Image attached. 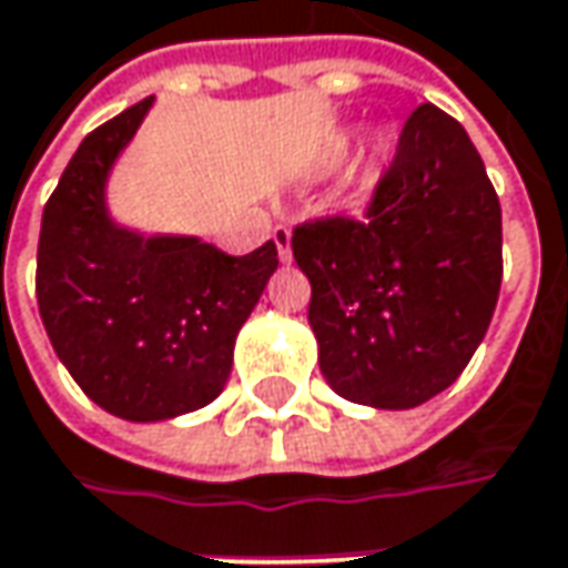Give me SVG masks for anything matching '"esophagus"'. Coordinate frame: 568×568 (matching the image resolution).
Instances as JSON below:
<instances>
[{"label":"esophagus","mask_w":568,"mask_h":568,"mask_svg":"<svg viewBox=\"0 0 568 568\" xmlns=\"http://www.w3.org/2000/svg\"><path fill=\"white\" fill-rule=\"evenodd\" d=\"M273 241H276L280 260L288 263V260H292V231H288L285 224H276V227H273Z\"/></svg>","instance_id":"34e87169"}]
</instances>
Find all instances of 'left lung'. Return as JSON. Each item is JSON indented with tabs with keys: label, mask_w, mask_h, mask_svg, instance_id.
<instances>
[{
	"label": "left lung",
	"mask_w": 568,
	"mask_h": 568,
	"mask_svg": "<svg viewBox=\"0 0 568 568\" xmlns=\"http://www.w3.org/2000/svg\"><path fill=\"white\" fill-rule=\"evenodd\" d=\"M312 283L327 385L356 405L417 408L466 369L501 288V205L463 124L417 105L366 221L292 231Z\"/></svg>",
	"instance_id": "1"
}]
</instances>
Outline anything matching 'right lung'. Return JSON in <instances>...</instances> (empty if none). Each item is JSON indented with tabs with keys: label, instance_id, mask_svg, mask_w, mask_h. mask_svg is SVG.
Wrapping results in <instances>:
<instances>
[{
	"label": "right lung",
	"instance_id": "obj_1",
	"mask_svg": "<svg viewBox=\"0 0 568 568\" xmlns=\"http://www.w3.org/2000/svg\"><path fill=\"white\" fill-rule=\"evenodd\" d=\"M151 105L85 134L38 241V308L53 351L99 408L124 420H170L215 402L237 331L280 266L273 241L227 256L199 237H144L112 221L109 173Z\"/></svg>",
	"mask_w": 568,
	"mask_h": 568
}]
</instances>
